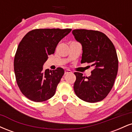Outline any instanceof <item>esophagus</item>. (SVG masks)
<instances>
[{
  "label": "esophagus",
  "mask_w": 132,
  "mask_h": 132,
  "mask_svg": "<svg viewBox=\"0 0 132 132\" xmlns=\"http://www.w3.org/2000/svg\"><path fill=\"white\" fill-rule=\"evenodd\" d=\"M71 70H69V69H66V70H65L64 71V74L65 75H68V74H69V73H71Z\"/></svg>",
  "instance_id": "1"
}]
</instances>
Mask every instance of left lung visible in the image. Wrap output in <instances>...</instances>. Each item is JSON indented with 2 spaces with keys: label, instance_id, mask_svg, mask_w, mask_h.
Returning <instances> with one entry per match:
<instances>
[{
  "label": "left lung",
  "instance_id": "1",
  "mask_svg": "<svg viewBox=\"0 0 132 132\" xmlns=\"http://www.w3.org/2000/svg\"><path fill=\"white\" fill-rule=\"evenodd\" d=\"M72 33L82 45L81 63H87L94 68L88 78L81 72H75V94L87 102L102 101L111 90L117 75L119 61L114 45L99 31L77 29Z\"/></svg>",
  "mask_w": 132,
  "mask_h": 132
}]
</instances>
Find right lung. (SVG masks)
<instances>
[{
    "label": "right lung",
    "instance_id": "add662e5",
    "mask_svg": "<svg viewBox=\"0 0 132 132\" xmlns=\"http://www.w3.org/2000/svg\"><path fill=\"white\" fill-rule=\"evenodd\" d=\"M71 31L69 28L33 30L19 43L14 58V72L19 89L28 99L43 102L54 95L64 71L61 68L43 71V64Z\"/></svg>",
    "mask_w": 132,
    "mask_h": 132
}]
</instances>
